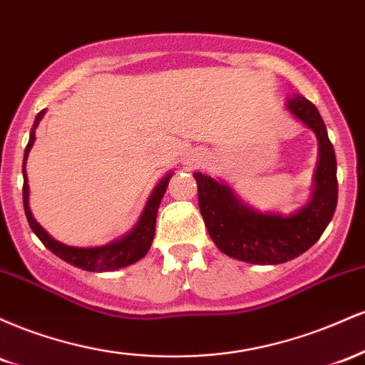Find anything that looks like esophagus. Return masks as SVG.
<instances>
[{
  "instance_id": "esophagus-1",
  "label": "esophagus",
  "mask_w": 365,
  "mask_h": 365,
  "mask_svg": "<svg viewBox=\"0 0 365 365\" xmlns=\"http://www.w3.org/2000/svg\"><path fill=\"white\" fill-rule=\"evenodd\" d=\"M199 156H190V158H187V161H185V165H188V166H194V165H197V163H199Z\"/></svg>"
}]
</instances>
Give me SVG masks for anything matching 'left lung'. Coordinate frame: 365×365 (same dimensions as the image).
I'll use <instances>...</instances> for the list:
<instances>
[{"label":"left lung","instance_id":"obj_1","mask_svg":"<svg viewBox=\"0 0 365 365\" xmlns=\"http://www.w3.org/2000/svg\"><path fill=\"white\" fill-rule=\"evenodd\" d=\"M288 111L316 133L319 161L312 197L297 212H259L238 199L226 183L194 173L204 223L221 252L250 264H282L299 257L319 240L338 202L336 156L319 111L304 96L287 101Z\"/></svg>","mask_w":365,"mask_h":365}]
</instances>
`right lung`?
<instances>
[{
    "mask_svg": "<svg viewBox=\"0 0 365 365\" xmlns=\"http://www.w3.org/2000/svg\"><path fill=\"white\" fill-rule=\"evenodd\" d=\"M46 110L37 113L34 127H32L31 137H29V144L25 148L24 154V165H22V173H24V209L25 216H27L29 225H31L32 232L36 233L43 244L48 247L54 255L63 259L65 262L72 264L75 267H81L83 271H94V273H103V271H115L120 267H127L130 264L137 262L139 259L144 257L150 249V244L154 240V232H156V215L159 204H161L163 195H165L166 188H168V182L171 175L168 173L165 178H161V182L154 187L153 194H150L148 204H145L142 216L137 221V225L125 237L118 238V240H113L110 244L101 245V247H72L65 245L61 242L54 240L48 232L41 226L32 216L31 207H29V183H27V173H25V163H27L29 153L31 148L34 145L36 140V128L39 125L41 118L44 116Z\"/></svg>",
    "mask_w": 365,
    "mask_h": 365,
    "instance_id": "right-lung-1",
    "label": "right lung"
}]
</instances>
